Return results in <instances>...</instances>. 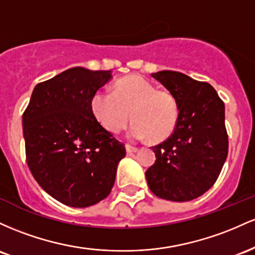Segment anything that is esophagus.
<instances>
[{
    "label": "esophagus",
    "mask_w": 255,
    "mask_h": 255,
    "mask_svg": "<svg viewBox=\"0 0 255 255\" xmlns=\"http://www.w3.org/2000/svg\"><path fill=\"white\" fill-rule=\"evenodd\" d=\"M125 148H127V151H128V154H130V153H136V151L138 150V148L135 147V145H132V144H128V143H127V144H125Z\"/></svg>",
    "instance_id": "esophagus-1"
}]
</instances>
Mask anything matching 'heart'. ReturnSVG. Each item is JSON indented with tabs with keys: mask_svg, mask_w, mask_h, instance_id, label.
I'll list each match as a JSON object with an SVG mask.
<instances>
[{
	"mask_svg": "<svg viewBox=\"0 0 255 255\" xmlns=\"http://www.w3.org/2000/svg\"><path fill=\"white\" fill-rule=\"evenodd\" d=\"M90 107L97 122L110 132L119 133L131 118L130 136L137 139L149 137L151 142L168 138L179 118V105L173 94L158 90L138 74L117 81L113 94L96 91L91 96Z\"/></svg>",
	"mask_w": 255,
	"mask_h": 255,
	"instance_id": "obj_1",
	"label": "heart"
}]
</instances>
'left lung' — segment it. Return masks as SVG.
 <instances>
[{
	"mask_svg": "<svg viewBox=\"0 0 255 255\" xmlns=\"http://www.w3.org/2000/svg\"><path fill=\"white\" fill-rule=\"evenodd\" d=\"M179 105L173 133L154 145L155 162L145 171L154 195L190 201L216 183L228 156L224 102L211 84L176 71L151 73Z\"/></svg>",
	"mask_w": 255,
	"mask_h": 255,
	"instance_id": "left-lung-1",
	"label": "left lung"
}]
</instances>
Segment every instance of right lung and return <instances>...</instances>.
I'll return each mask as SVG.
<instances>
[{
	"mask_svg": "<svg viewBox=\"0 0 255 255\" xmlns=\"http://www.w3.org/2000/svg\"><path fill=\"white\" fill-rule=\"evenodd\" d=\"M111 77V71L66 70L36 85L22 114L28 168L66 206L89 207L110 195L127 155L91 112V96Z\"/></svg>",
	"mask_w": 255,
	"mask_h": 255,
	"instance_id": "obj_1",
	"label": "right lung"
}]
</instances>
